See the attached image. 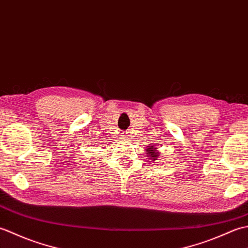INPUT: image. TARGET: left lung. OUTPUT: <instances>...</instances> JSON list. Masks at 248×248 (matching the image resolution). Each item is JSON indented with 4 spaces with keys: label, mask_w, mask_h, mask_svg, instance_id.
I'll return each mask as SVG.
<instances>
[{
    "label": "left lung",
    "mask_w": 248,
    "mask_h": 248,
    "mask_svg": "<svg viewBox=\"0 0 248 248\" xmlns=\"http://www.w3.org/2000/svg\"><path fill=\"white\" fill-rule=\"evenodd\" d=\"M155 149H156V148H154V146H151V147H149L148 149H147V151H148V155H150V159H151L152 161L156 160V157L160 155L159 154H157V152H155Z\"/></svg>",
    "instance_id": "obj_1"
}]
</instances>
